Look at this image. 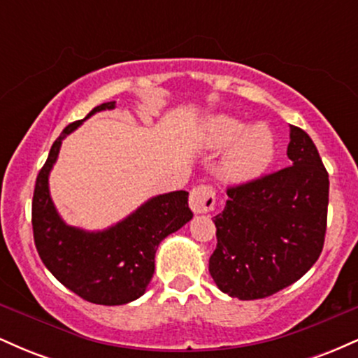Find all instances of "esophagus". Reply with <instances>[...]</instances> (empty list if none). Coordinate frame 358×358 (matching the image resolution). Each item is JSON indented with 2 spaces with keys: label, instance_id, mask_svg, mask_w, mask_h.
Wrapping results in <instances>:
<instances>
[{
  "label": "esophagus",
  "instance_id": "esophagus-1",
  "mask_svg": "<svg viewBox=\"0 0 358 358\" xmlns=\"http://www.w3.org/2000/svg\"><path fill=\"white\" fill-rule=\"evenodd\" d=\"M215 207V190L210 185H196L190 192V208L195 213H207Z\"/></svg>",
  "mask_w": 358,
  "mask_h": 358
}]
</instances>
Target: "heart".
Masks as SVG:
<instances>
[{
	"mask_svg": "<svg viewBox=\"0 0 358 358\" xmlns=\"http://www.w3.org/2000/svg\"><path fill=\"white\" fill-rule=\"evenodd\" d=\"M248 127L242 119L227 114L205 122L202 143L208 150H225L220 171L231 182H249L269 166L274 158V136L264 124Z\"/></svg>",
	"mask_w": 358,
	"mask_h": 358,
	"instance_id": "obj_1",
	"label": "heart"
}]
</instances>
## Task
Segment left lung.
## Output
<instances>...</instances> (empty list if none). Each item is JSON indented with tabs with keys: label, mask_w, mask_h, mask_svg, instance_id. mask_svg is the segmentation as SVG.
I'll use <instances>...</instances> for the list:
<instances>
[{
	"label": "left lung",
	"mask_w": 358,
	"mask_h": 358,
	"mask_svg": "<svg viewBox=\"0 0 358 358\" xmlns=\"http://www.w3.org/2000/svg\"><path fill=\"white\" fill-rule=\"evenodd\" d=\"M291 166L227 188L217 248L208 261L220 291L239 299L268 298L315 264L323 250L328 173L315 143L289 126Z\"/></svg>",
	"instance_id": "1"
}]
</instances>
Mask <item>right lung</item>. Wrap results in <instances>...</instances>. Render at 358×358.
I'll list each match as a JSON object with an SVG mask.
<instances>
[{
  "label": "right lung",
  "instance_id": "obj_1",
  "mask_svg": "<svg viewBox=\"0 0 358 358\" xmlns=\"http://www.w3.org/2000/svg\"><path fill=\"white\" fill-rule=\"evenodd\" d=\"M114 104L113 101L97 106L85 119L99 110L114 109ZM85 119L62 131L36 176L31 202L34 239L47 269L77 296L96 305H126L141 296L150 285L159 242L182 229L193 213L188 192L178 190L153 196L106 231L85 232L65 224L50 199L48 175L64 138Z\"/></svg>",
  "mask_w": 358,
  "mask_h": 358
}]
</instances>
